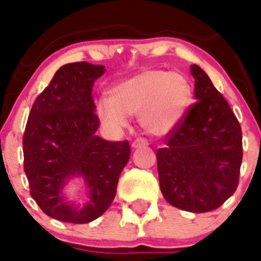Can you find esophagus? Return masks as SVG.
Here are the masks:
<instances>
[{"mask_svg":"<svg viewBox=\"0 0 261 261\" xmlns=\"http://www.w3.org/2000/svg\"><path fill=\"white\" fill-rule=\"evenodd\" d=\"M147 145H149V143H147L146 139H143V138H138V139H135V141L133 142L131 147H133V149H138V147H146Z\"/></svg>","mask_w":261,"mask_h":261,"instance_id":"obj_1","label":"esophagus"}]
</instances>
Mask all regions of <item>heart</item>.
I'll return each mask as SVG.
<instances>
[{"label":"heart","instance_id":"1","mask_svg":"<svg viewBox=\"0 0 261 261\" xmlns=\"http://www.w3.org/2000/svg\"><path fill=\"white\" fill-rule=\"evenodd\" d=\"M192 97L190 84L177 71L143 69L109 90V102L99 103L96 114L106 127L122 128L128 116L139 115L146 134L164 137L185 115Z\"/></svg>","mask_w":261,"mask_h":261}]
</instances>
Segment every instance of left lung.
I'll use <instances>...</instances> for the list:
<instances>
[{"mask_svg":"<svg viewBox=\"0 0 261 261\" xmlns=\"http://www.w3.org/2000/svg\"><path fill=\"white\" fill-rule=\"evenodd\" d=\"M196 103L156 150L160 188L173 206L205 213L221 206L237 189L243 135L228 101L209 76L192 65Z\"/></svg>","mask_w":261,"mask_h":261,"instance_id":"8db88e82","label":"left lung"}]
</instances>
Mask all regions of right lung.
I'll return each instance as SVG.
<instances>
[{
	"instance_id": "right-lung-1",
	"label": "right lung",
	"mask_w": 261,
	"mask_h": 261,
	"mask_svg": "<svg viewBox=\"0 0 261 261\" xmlns=\"http://www.w3.org/2000/svg\"><path fill=\"white\" fill-rule=\"evenodd\" d=\"M105 65L80 61L57 69L37 96L25 127L24 170L31 196L52 219L87 224L100 217L115 198L119 175L130 160L128 142L97 137L92 87ZM85 181L87 201L76 205L66 198L69 179Z\"/></svg>"
}]
</instances>
